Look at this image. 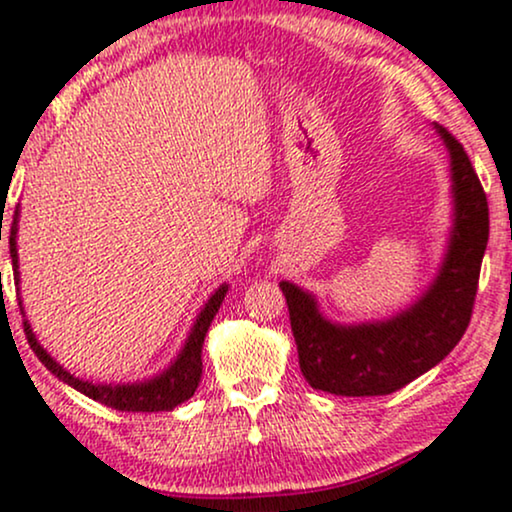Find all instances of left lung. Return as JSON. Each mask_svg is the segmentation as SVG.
Segmentation results:
<instances>
[{"mask_svg":"<svg viewBox=\"0 0 512 512\" xmlns=\"http://www.w3.org/2000/svg\"><path fill=\"white\" fill-rule=\"evenodd\" d=\"M436 129L450 150L455 220L436 280L410 309L388 321L340 326L318 311L309 292L280 282L299 369L311 388L347 398L395 393L446 359L470 326L489 242V203L462 143L443 126Z\"/></svg>","mask_w":512,"mask_h":512,"instance_id":"1","label":"left lung"}]
</instances>
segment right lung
I'll return each mask as SVG.
<instances>
[{"label": "right lung", "mask_w": 512, "mask_h": 512, "mask_svg": "<svg viewBox=\"0 0 512 512\" xmlns=\"http://www.w3.org/2000/svg\"><path fill=\"white\" fill-rule=\"evenodd\" d=\"M16 222H18V208L14 210V222H11V237H9V251H11V263H14V280L18 285V254H16ZM227 294V285H220L218 290L210 294V299L206 306L198 314L194 328H191L189 338H186L182 352L177 354V359L162 371L160 376L150 378V381L143 383H119V386H102V383H93V381H83V378H76L74 374L59 366L54 359L47 354L45 347L40 345L35 333L30 330V323L23 321V330H26V338L30 350L35 352V357L40 359L47 369L52 371L59 381L69 383L71 388H76L78 393L88 395L90 400L102 402V405L114 407V410L122 412H167L174 410L177 405H182L184 400H189L191 395L196 393L198 381H201L203 374V362H201V350H203V340H206V333L213 323L215 314H218L222 299ZM18 306H21L23 314V304L18 299Z\"/></svg>", "instance_id": "add662e5"}]
</instances>
